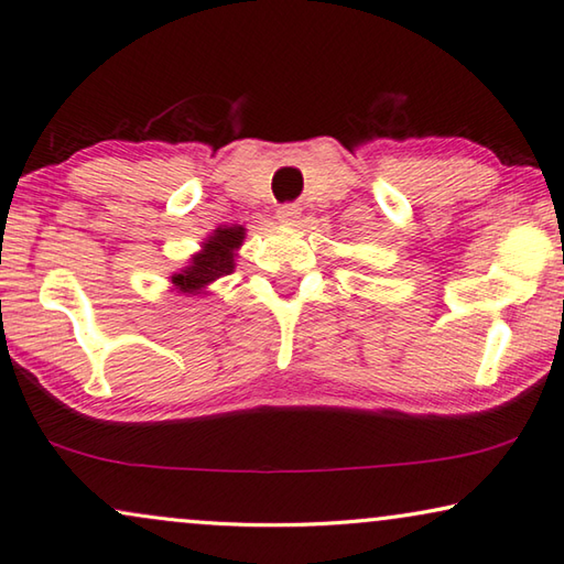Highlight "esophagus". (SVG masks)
Listing matches in <instances>:
<instances>
[{"label": "esophagus", "mask_w": 564, "mask_h": 564, "mask_svg": "<svg viewBox=\"0 0 564 564\" xmlns=\"http://www.w3.org/2000/svg\"><path fill=\"white\" fill-rule=\"evenodd\" d=\"M278 220L282 223V226H294L296 220H300V208H296L294 204H284L278 208Z\"/></svg>", "instance_id": "34e87169"}]
</instances>
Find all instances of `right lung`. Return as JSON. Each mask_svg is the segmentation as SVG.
Listing matches in <instances>:
<instances>
[{
  "instance_id": "right-lung-1",
  "label": "right lung",
  "mask_w": 564,
  "mask_h": 564,
  "mask_svg": "<svg viewBox=\"0 0 564 564\" xmlns=\"http://www.w3.org/2000/svg\"><path fill=\"white\" fill-rule=\"evenodd\" d=\"M246 232L248 230L238 226V223L218 226L200 242V250L191 254L184 268L169 278L172 290L186 296L208 294L210 284L236 270V258L242 248V240H246Z\"/></svg>"
}]
</instances>
